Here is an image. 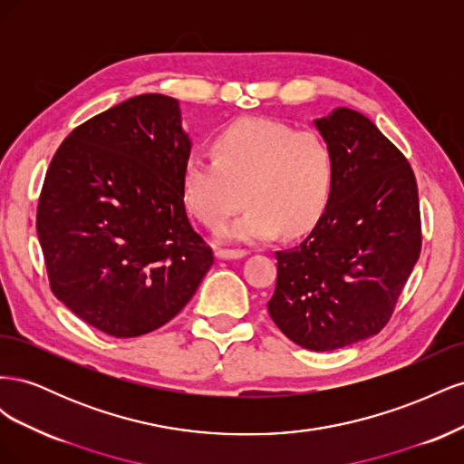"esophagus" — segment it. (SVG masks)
I'll return each instance as SVG.
<instances>
[{
    "instance_id": "obj_1",
    "label": "esophagus",
    "mask_w": 464,
    "mask_h": 464,
    "mask_svg": "<svg viewBox=\"0 0 464 464\" xmlns=\"http://www.w3.org/2000/svg\"><path fill=\"white\" fill-rule=\"evenodd\" d=\"M218 259H242L247 256V251L244 249H218L215 254Z\"/></svg>"
}]
</instances>
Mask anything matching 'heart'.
Segmentation results:
<instances>
[{
    "label": "heart",
    "instance_id": "b5f03b06",
    "mask_svg": "<svg viewBox=\"0 0 464 464\" xmlns=\"http://www.w3.org/2000/svg\"><path fill=\"white\" fill-rule=\"evenodd\" d=\"M213 157L191 154L181 170L184 203L208 228L234 210L244 213L220 236L263 242L285 232H310L325 213L334 186V157L317 131H296L273 120L232 123L213 141Z\"/></svg>",
    "mask_w": 464,
    "mask_h": 464
}]
</instances>
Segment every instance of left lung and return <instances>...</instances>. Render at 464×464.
Masks as SVG:
<instances>
[{"instance_id":"left-lung-1","label":"left lung","mask_w":464,"mask_h":464,"mask_svg":"<svg viewBox=\"0 0 464 464\" xmlns=\"http://www.w3.org/2000/svg\"><path fill=\"white\" fill-rule=\"evenodd\" d=\"M314 125L334 157L331 201L305 240L275 254L266 307L292 343L329 353L387 325L422 234L412 168L373 121L334 108Z\"/></svg>"}]
</instances>
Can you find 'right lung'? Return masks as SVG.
Instances as JSON below:
<instances>
[{
	"mask_svg": "<svg viewBox=\"0 0 464 464\" xmlns=\"http://www.w3.org/2000/svg\"><path fill=\"white\" fill-rule=\"evenodd\" d=\"M189 152L176 98L139 94L53 154L36 232L53 296L91 327L116 339L162 327L213 265L181 195Z\"/></svg>",
	"mask_w": 464,
	"mask_h": 464,
	"instance_id": "1",
	"label": "right lung"
}]
</instances>
